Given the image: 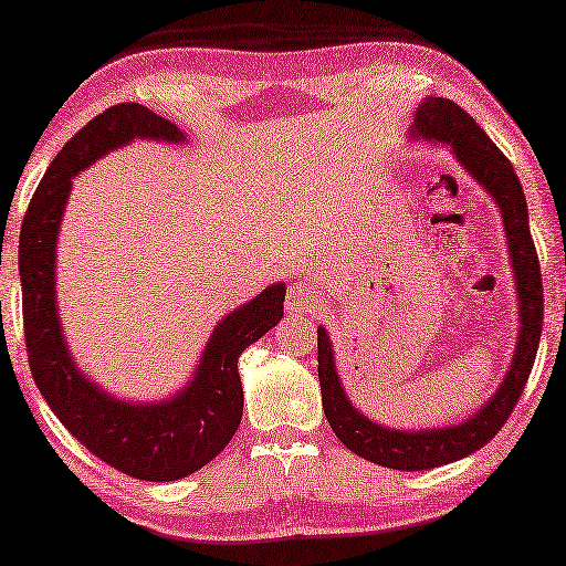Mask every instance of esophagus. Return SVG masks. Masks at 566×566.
<instances>
[{
    "label": "esophagus",
    "instance_id": "1",
    "mask_svg": "<svg viewBox=\"0 0 566 566\" xmlns=\"http://www.w3.org/2000/svg\"><path fill=\"white\" fill-rule=\"evenodd\" d=\"M321 294L316 284L311 282H296L290 292H286V308L292 314H306V311H316L321 306Z\"/></svg>",
    "mask_w": 566,
    "mask_h": 566
}]
</instances>
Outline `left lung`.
Returning a JSON list of instances; mask_svg holds the SVG:
<instances>
[{
	"label": "left lung",
	"mask_w": 566,
	"mask_h": 566,
	"mask_svg": "<svg viewBox=\"0 0 566 566\" xmlns=\"http://www.w3.org/2000/svg\"><path fill=\"white\" fill-rule=\"evenodd\" d=\"M413 138H423L432 143L450 146L454 158L464 165V170L482 185L501 209L503 226H506V240L515 276V290H518V345L511 359L509 375L503 377L496 394L467 418L464 423L430 430H396L384 428L375 420L347 401L338 371H335L333 347L328 333L318 328V381L323 396V413L335 436L347 450L365 457V460L403 469V472H420L440 464H450L462 457L482 450L484 444L496 436L506 423L511 411L518 403L521 394L531 377V369L537 355L539 333H543V274L535 243L527 223V203L515 175L496 143L491 140L482 126L460 109L454 102L442 97H428L416 109Z\"/></svg>",
	"instance_id": "obj_1"
}]
</instances>
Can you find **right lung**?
<instances>
[{"instance_id": "1", "label": "right lung", "mask_w": 566, "mask_h": 566, "mask_svg": "<svg viewBox=\"0 0 566 566\" xmlns=\"http://www.w3.org/2000/svg\"><path fill=\"white\" fill-rule=\"evenodd\" d=\"M134 138L182 143L185 134L143 104H116L80 128L55 155L23 216L19 274L29 367L45 403L92 454L143 482H175L209 464L243 418L238 357L284 316L286 286L272 284L228 314L207 343L197 375L160 403L104 394L75 367L55 306L57 228L72 177Z\"/></svg>"}]
</instances>
